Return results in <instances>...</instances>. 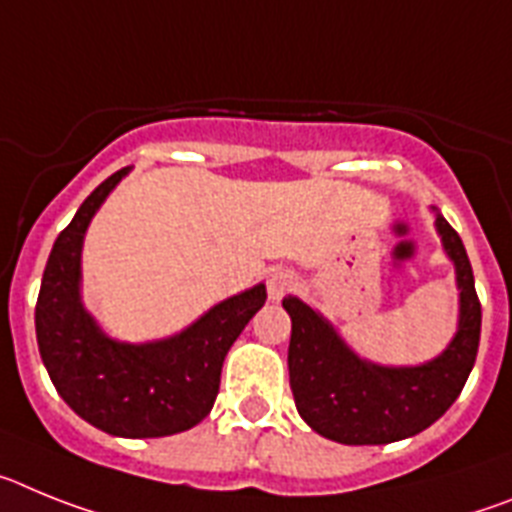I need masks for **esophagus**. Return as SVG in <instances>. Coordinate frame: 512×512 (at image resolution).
I'll list each match as a JSON object with an SVG mask.
<instances>
[{
    "label": "esophagus",
    "instance_id": "obj_1",
    "mask_svg": "<svg viewBox=\"0 0 512 512\" xmlns=\"http://www.w3.org/2000/svg\"><path fill=\"white\" fill-rule=\"evenodd\" d=\"M293 288H296V278H293L291 270H273L268 278V296L273 301H281L286 293H291Z\"/></svg>",
    "mask_w": 512,
    "mask_h": 512
}]
</instances>
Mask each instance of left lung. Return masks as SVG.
<instances>
[{
	"label": "left lung",
	"mask_w": 512,
	"mask_h": 512,
	"mask_svg": "<svg viewBox=\"0 0 512 512\" xmlns=\"http://www.w3.org/2000/svg\"><path fill=\"white\" fill-rule=\"evenodd\" d=\"M443 250L456 268L459 330L438 358L422 366H376L342 342L322 314L286 296L291 317L288 376L296 410L311 430L345 446H381L430 428L456 402L479 350L482 304L464 242L435 213Z\"/></svg>",
	"instance_id": "8db88e82"
}]
</instances>
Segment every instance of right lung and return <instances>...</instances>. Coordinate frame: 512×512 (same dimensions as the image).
<instances>
[{"mask_svg": "<svg viewBox=\"0 0 512 512\" xmlns=\"http://www.w3.org/2000/svg\"><path fill=\"white\" fill-rule=\"evenodd\" d=\"M126 175L123 167L97 185L53 242L35 304V335L53 386L82 420L121 438H162L190 430L211 412L226 353L268 293L260 283L231 296L167 340H110L79 296L82 242L97 208Z\"/></svg>", "mask_w": 512, "mask_h": 512, "instance_id": "1", "label": "right lung"}]
</instances>
